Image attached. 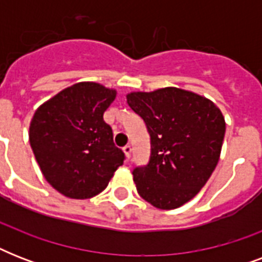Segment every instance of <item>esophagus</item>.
<instances>
[{
	"instance_id": "1",
	"label": "esophagus",
	"mask_w": 262,
	"mask_h": 262,
	"mask_svg": "<svg viewBox=\"0 0 262 262\" xmlns=\"http://www.w3.org/2000/svg\"><path fill=\"white\" fill-rule=\"evenodd\" d=\"M123 154H125V156H126L127 160L130 159V155H132V147H130V145H126V147H123Z\"/></svg>"
}]
</instances>
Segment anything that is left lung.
Returning a JSON list of instances; mask_svg holds the SVG:
<instances>
[{"label": "left lung", "mask_w": 262, "mask_h": 262, "mask_svg": "<svg viewBox=\"0 0 262 262\" xmlns=\"http://www.w3.org/2000/svg\"><path fill=\"white\" fill-rule=\"evenodd\" d=\"M126 102L151 136V159L133 171L139 194L158 209L194 197L219 162L226 121L215 103L177 87L130 92Z\"/></svg>", "instance_id": "1"}]
</instances>
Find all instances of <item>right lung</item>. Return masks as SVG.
<instances>
[{
	"mask_svg": "<svg viewBox=\"0 0 262 262\" xmlns=\"http://www.w3.org/2000/svg\"><path fill=\"white\" fill-rule=\"evenodd\" d=\"M117 91L81 81L36 108L30 144L46 181L65 197L91 199L102 193L125 155L113 143L103 114Z\"/></svg>",
	"mask_w": 262,
	"mask_h": 262,
	"instance_id": "obj_1",
	"label": "right lung"
}]
</instances>
